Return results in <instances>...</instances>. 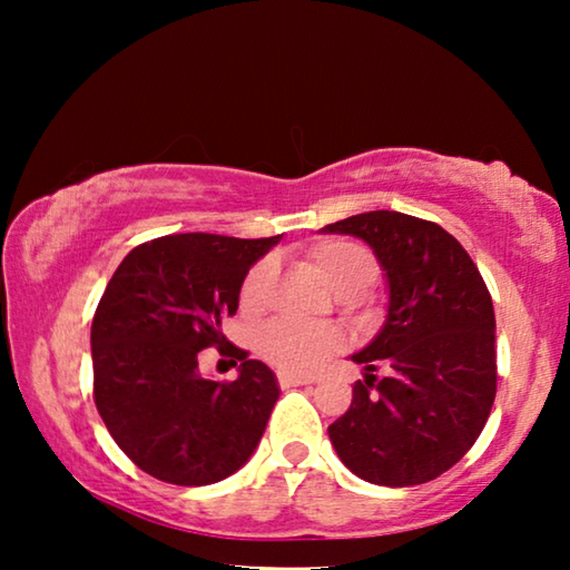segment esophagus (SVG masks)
I'll return each instance as SVG.
<instances>
[{"instance_id":"esophagus-1","label":"esophagus","mask_w":570,"mask_h":570,"mask_svg":"<svg viewBox=\"0 0 570 570\" xmlns=\"http://www.w3.org/2000/svg\"><path fill=\"white\" fill-rule=\"evenodd\" d=\"M314 377H302V374H278V384L282 387H302V384H312Z\"/></svg>"}]
</instances>
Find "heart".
I'll return each mask as SVG.
<instances>
[{
  "label": "heart",
  "mask_w": 570,
  "mask_h": 570,
  "mask_svg": "<svg viewBox=\"0 0 570 570\" xmlns=\"http://www.w3.org/2000/svg\"><path fill=\"white\" fill-rule=\"evenodd\" d=\"M308 262L332 288L336 296L356 298L377 278L380 266L370 248L354 240L326 238L306 250ZM268 282H272V264L262 262L250 268L244 286H240V308L258 312L264 304ZM340 346V334L330 326H296L292 322H272L256 334V350L268 364L282 372H312L330 360Z\"/></svg>",
  "instance_id": "obj_1"
}]
</instances>
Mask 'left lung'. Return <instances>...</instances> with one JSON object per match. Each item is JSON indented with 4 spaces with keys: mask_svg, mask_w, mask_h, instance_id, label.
I'll use <instances>...</instances> for the list:
<instances>
[{
    "mask_svg": "<svg viewBox=\"0 0 570 570\" xmlns=\"http://www.w3.org/2000/svg\"><path fill=\"white\" fill-rule=\"evenodd\" d=\"M362 238L387 278V316L352 354V404L330 424L336 455L372 485L435 480L475 445L495 400L493 298L468 250L432 220L370 210L322 228ZM391 366L373 382V366Z\"/></svg>",
    "mask_w": 570,
    "mask_h": 570,
    "instance_id": "8db88e82",
    "label": "left lung"
}]
</instances>
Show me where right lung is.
Listing matches in <instances>:
<instances>
[{
	"instance_id": "add662e5",
	"label": "right lung",
	"mask_w": 570,
	"mask_h": 570,
	"mask_svg": "<svg viewBox=\"0 0 570 570\" xmlns=\"http://www.w3.org/2000/svg\"><path fill=\"white\" fill-rule=\"evenodd\" d=\"M282 236H163L122 258L92 320L95 404L118 448L148 475L210 485L244 468L278 400L276 374L224 346L248 268ZM239 360L234 383L206 381L197 352ZM234 360V362H235Z\"/></svg>"
}]
</instances>
